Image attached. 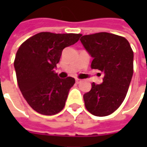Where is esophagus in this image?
I'll use <instances>...</instances> for the list:
<instances>
[{
    "mask_svg": "<svg viewBox=\"0 0 147 147\" xmlns=\"http://www.w3.org/2000/svg\"><path fill=\"white\" fill-rule=\"evenodd\" d=\"M75 82H76V83H80V82H82V80L81 79H78V78H76L75 79Z\"/></svg>",
    "mask_w": 147,
    "mask_h": 147,
    "instance_id": "obj_1",
    "label": "esophagus"
}]
</instances>
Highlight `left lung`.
<instances>
[{
  "label": "left lung",
  "instance_id": "left-lung-1",
  "mask_svg": "<svg viewBox=\"0 0 147 147\" xmlns=\"http://www.w3.org/2000/svg\"><path fill=\"white\" fill-rule=\"evenodd\" d=\"M80 41L93 58L91 68L104 74L102 83L92 82L83 95L85 106L95 116L109 115L127 95L133 74V50L126 38L109 32L84 35Z\"/></svg>",
  "mask_w": 147,
  "mask_h": 147
}]
</instances>
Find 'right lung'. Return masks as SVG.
I'll return each mask as SVG.
<instances>
[{
  "mask_svg": "<svg viewBox=\"0 0 147 147\" xmlns=\"http://www.w3.org/2000/svg\"><path fill=\"white\" fill-rule=\"evenodd\" d=\"M81 34L39 32L18 50L14 66L21 92L37 113L53 115L63 110L75 79L59 78L55 69L62 51L76 43Z\"/></svg>",
  "mask_w": 147,
  "mask_h": 147,
  "instance_id": "1",
  "label": "right lung"
}]
</instances>
